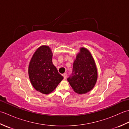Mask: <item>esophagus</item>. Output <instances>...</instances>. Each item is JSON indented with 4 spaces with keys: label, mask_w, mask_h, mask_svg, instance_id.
Returning <instances> with one entry per match:
<instances>
[{
    "label": "esophagus",
    "mask_w": 129,
    "mask_h": 129,
    "mask_svg": "<svg viewBox=\"0 0 129 129\" xmlns=\"http://www.w3.org/2000/svg\"><path fill=\"white\" fill-rule=\"evenodd\" d=\"M63 77H64V78L65 79H67V73H64V74H63Z\"/></svg>",
    "instance_id": "1"
}]
</instances>
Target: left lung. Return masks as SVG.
<instances>
[{"mask_svg": "<svg viewBox=\"0 0 129 129\" xmlns=\"http://www.w3.org/2000/svg\"><path fill=\"white\" fill-rule=\"evenodd\" d=\"M97 79L98 69L91 53L85 48H80L73 63L72 76L68 81L76 93L83 94L94 88Z\"/></svg>", "mask_w": 129, "mask_h": 129, "instance_id": "8db88e82", "label": "left lung"}]
</instances>
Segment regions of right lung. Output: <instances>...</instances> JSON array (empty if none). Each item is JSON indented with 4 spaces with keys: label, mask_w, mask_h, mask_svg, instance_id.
<instances>
[{
    "label": "right lung",
    "mask_w": 129,
    "mask_h": 129,
    "mask_svg": "<svg viewBox=\"0 0 129 129\" xmlns=\"http://www.w3.org/2000/svg\"><path fill=\"white\" fill-rule=\"evenodd\" d=\"M53 52L49 46L42 45L35 51L29 62L28 74L34 88L43 94L56 89L64 78L52 61Z\"/></svg>",
    "instance_id": "1"
}]
</instances>
